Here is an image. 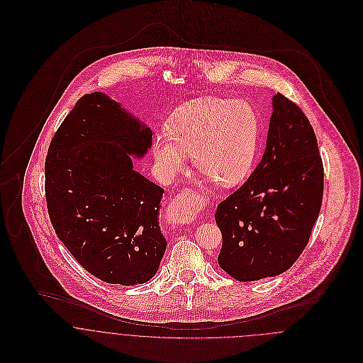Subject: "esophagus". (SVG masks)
<instances>
[{
	"instance_id": "obj_1",
	"label": "esophagus",
	"mask_w": 363,
	"mask_h": 363,
	"mask_svg": "<svg viewBox=\"0 0 363 363\" xmlns=\"http://www.w3.org/2000/svg\"><path fill=\"white\" fill-rule=\"evenodd\" d=\"M204 206V199L194 194L191 190H183L172 200L167 211L179 223H190L197 219Z\"/></svg>"
}]
</instances>
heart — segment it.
I'll list each match as a JSON object with an SVG mask.
<instances>
[{"label":"heart","instance_id":"obj_1","mask_svg":"<svg viewBox=\"0 0 363 363\" xmlns=\"http://www.w3.org/2000/svg\"><path fill=\"white\" fill-rule=\"evenodd\" d=\"M259 144V120L246 102L200 98L180 106L167 121V135L154 143L156 163L173 176L193 155L196 167L223 186H236L253 170Z\"/></svg>","mask_w":363,"mask_h":363}]
</instances>
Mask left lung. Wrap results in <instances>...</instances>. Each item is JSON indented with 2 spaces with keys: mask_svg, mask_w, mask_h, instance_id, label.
<instances>
[{
  "mask_svg": "<svg viewBox=\"0 0 363 363\" xmlns=\"http://www.w3.org/2000/svg\"><path fill=\"white\" fill-rule=\"evenodd\" d=\"M272 108L259 164L215 212L218 264L240 282L289 269L309 243L323 201L324 167L308 117L279 92Z\"/></svg>",
  "mask_w": 363,
  "mask_h": 363,
  "instance_id": "left-lung-1",
  "label": "left lung"
}]
</instances>
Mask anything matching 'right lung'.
<instances>
[{
    "label": "right lung",
    "instance_id": "add662e5",
    "mask_svg": "<svg viewBox=\"0 0 363 363\" xmlns=\"http://www.w3.org/2000/svg\"><path fill=\"white\" fill-rule=\"evenodd\" d=\"M152 131L104 94L84 95L52 137L45 163L57 238L107 284L150 281L166 250L157 213L163 189L133 169Z\"/></svg>",
    "mask_w": 363,
    "mask_h": 363
}]
</instances>
